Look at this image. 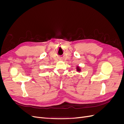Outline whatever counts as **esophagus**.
Returning <instances> with one entry per match:
<instances>
[{"label":"esophagus","mask_w":124,"mask_h":124,"mask_svg":"<svg viewBox=\"0 0 124 124\" xmlns=\"http://www.w3.org/2000/svg\"><path fill=\"white\" fill-rule=\"evenodd\" d=\"M59 59L60 60V61H62V57H59Z\"/></svg>","instance_id":"obj_1"}]
</instances>
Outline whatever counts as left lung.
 Returning a JSON list of instances; mask_svg holds the SVG:
<instances>
[{
  "label": "left lung",
  "instance_id": "left-lung-1",
  "mask_svg": "<svg viewBox=\"0 0 124 124\" xmlns=\"http://www.w3.org/2000/svg\"><path fill=\"white\" fill-rule=\"evenodd\" d=\"M76 71L78 72H81V67L78 66H77L76 67Z\"/></svg>",
  "mask_w": 124,
  "mask_h": 124
}]
</instances>
